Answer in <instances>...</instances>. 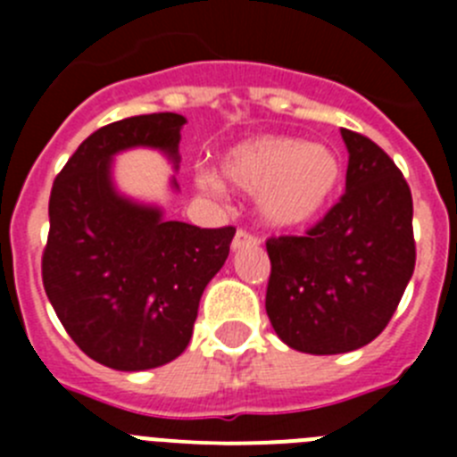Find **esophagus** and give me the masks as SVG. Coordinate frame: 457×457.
I'll return each mask as SVG.
<instances>
[{
    "mask_svg": "<svg viewBox=\"0 0 457 457\" xmlns=\"http://www.w3.org/2000/svg\"><path fill=\"white\" fill-rule=\"evenodd\" d=\"M258 245H261V240L256 236H252L249 231H237L236 237H233V252H237L242 247H258Z\"/></svg>",
    "mask_w": 457,
    "mask_h": 457,
    "instance_id": "obj_1",
    "label": "esophagus"
}]
</instances>
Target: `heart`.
I'll list each match as a JSON object with an SVG mask.
<instances>
[{"instance_id": "1", "label": "heart", "mask_w": 457, "mask_h": 457, "mask_svg": "<svg viewBox=\"0 0 457 457\" xmlns=\"http://www.w3.org/2000/svg\"><path fill=\"white\" fill-rule=\"evenodd\" d=\"M221 179L256 196L258 215L272 228H300L334 204L343 162L334 148L300 137L265 135L236 144L220 162ZM215 187V180H208Z\"/></svg>"}]
</instances>
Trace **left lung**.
I'll return each mask as SVG.
<instances>
[{
    "mask_svg": "<svg viewBox=\"0 0 457 457\" xmlns=\"http://www.w3.org/2000/svg\"><path fill=\"white\" fill-rule=\"evenodd\" d=\"M345 194L306 236L268 240L265 311L281 341L309 354H341L378 338L417 261L411 192L369 137L341 130Z\"/></svg>",
    "mask_w": 457,
    "mask_h": 457,
    "instance_id": "left-lung-1",
    "label": "left lung"
}]
</instances>
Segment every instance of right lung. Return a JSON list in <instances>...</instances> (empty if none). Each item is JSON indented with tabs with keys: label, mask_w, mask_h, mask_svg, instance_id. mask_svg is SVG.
I'll return each mask as SVG.
<instances>
[{
	"label": "right lung",
	"mask_w": 457,
	"mask_h": 457,
	"mask_svg": "<svg viewBox=\"0 0 457 457\" xmlns=\"http://www.w3.org/2000/svg\"><path fill=\"white\" fill-rule=\"evenodd\" d=\"M185 116L173 112L109 123L79 144L50 194L43 286L84 354L114 370H148L183 354L199 302L228 256L233 226L167 221L162 208L125 196L114 155L155 148L179 169ZM171 187L179 189L176 179Z\"/></svg>",
	"instance_id": "add662e5"
}]
</instances>
